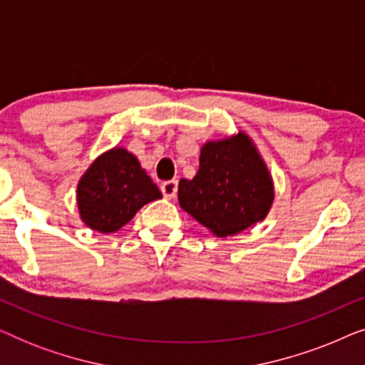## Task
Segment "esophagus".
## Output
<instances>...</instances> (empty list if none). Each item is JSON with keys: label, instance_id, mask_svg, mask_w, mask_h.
I'll list each match as a JSON object with an SVG mask.
<instances>
[{"label": "esophagus", "instance_id": "1", "mask_svg": "<svg viewBox=\"0 0 365 365\" xmlns=\"http://www.w3.org/2000/svg\"><path fill=\"white\" fill-rule=\"evenodd\" d=\"M161 192L166 199H173L178 192V181H166L161 184Z\"/></svg>", "mask_w": 365, "mask_h": 365}]
</instances>
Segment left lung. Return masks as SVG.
I'll list each match as a JSON object with an SVG mask.
<instances>
[{
	"instance_id": "left-lung-1",
	"label": "left lung",
	"mask_w": 365,
	"mask_h": 365,
	"mask_svg": "<svg viewBox=\"0 0 365 365\" xmlns=\"http://www.w3.org/2000/svg\"><path fill=\"white\" fill-rule=\"evenodd\" d=\"M274 181L256 143L244 131L202 144L199 169L181 179L179 206L216 237L261 222L271 211Z\"/></svg>"
}]
</instances>
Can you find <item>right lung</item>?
<instances>
[{
	"label": "right lung",
	"instance_id": "1",
	"mask_svg": "<svg viewBox=\"0 0 365 365\" xmlns=\"http://www.w3.org/2000/svg\"><path fill=\"white\" fill-rule=\"evenodd\" d=\"M163 197L146 169L126 148L114 146L94 159L79 178L76 204L81 221L101 234L116 232L144 204Z\"/></svg>",
	"mask_w": 365,
	"mask_h": 365
}]
</instances>
